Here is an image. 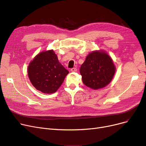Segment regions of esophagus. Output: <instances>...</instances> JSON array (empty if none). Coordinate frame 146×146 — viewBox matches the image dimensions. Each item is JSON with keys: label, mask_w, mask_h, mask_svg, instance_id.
<instances>
[{"label": "esophagus", "mask_w": 146, "mask_h": 146, "mask_svg": "<svg viewBox=\"0 0 146 146\" xmlns=\"http://www.w3.org/2000/svg\"><path fill=\"white\" fill-rule=\"evenodd\" d=\"M76 71H77V68H76L74 67V68H71V72H76Z\"/></svg>", "instance_id": "1"}]
</instances>
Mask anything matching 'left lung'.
<instances>
[{
	"instance_id": "obj_1",
	"label": "left lung",
	"mask_w": 146,
	"mask_h": 146,
	"mask_svg": "<svg viewBox=\"0 0 146 146\" xmlns=\"http://www.w3.org/2000/svg\"><path fill=\"white\" fill-rule=\"evenodd\" d=\"M115 68L111 57L104 52L89 53L80 68L83 83L94 90L105 87L114 76Z\"/></svg>"
}]
</instances>
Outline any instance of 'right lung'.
Listing matches in <instances>:
<instances>
[{
  "label": "right lung",
  "instance_id": "add662e5",
  "mask_svg": "<svg viewBox=\"0 0 146 146\" xmlns=\"http://www.w3.org/2000/svg\"><path fill=\"white\" fill-rule=\"evenodd\" d=\"M29 79L35 88L47 94L56 92L68 71L59 63L52 50L37 55L28 67Z\"/></svg>",
  "mask_w": 146,
  "mask_h": 146
}]
</instances>
